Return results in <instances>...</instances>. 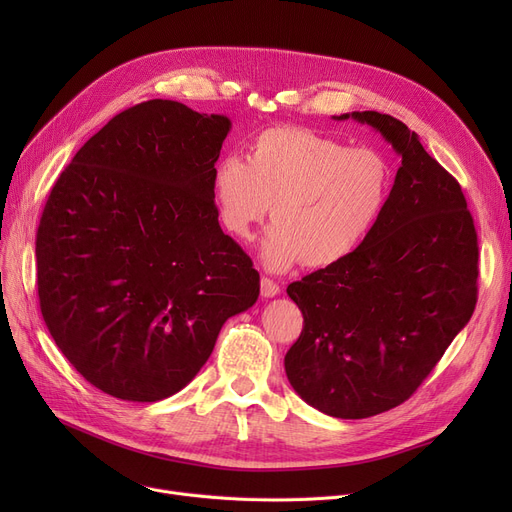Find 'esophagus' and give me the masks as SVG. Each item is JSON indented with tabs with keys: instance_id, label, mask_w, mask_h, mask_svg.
Instances as JSON below:
<instances>
[{
	"instance_id": "obj_1",
	"label": "esophagus",
	"mask_w": 512,
	"mask_h": 512,
	"mask_svg": "<svg viewBox=\"0 0 512 512\" xmlns=\"http://www.w3.org/2000/svg\"><path fill=\"white\" fill-rule=\"evenodd\" d=\"M261 294L265 299H272V297H276V294H280V286L274 280L263 276L261 278Z\"/></svg>"
}]
</instances>
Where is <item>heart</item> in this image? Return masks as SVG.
Segmentation results:
<instances>
[{"instance_id": "heart-1", "label": "heart", "mask_w": 512, "mask_h": 512, "mask_svg": "<svg viewBox=\"0 0 512 512\" xmlns=\"http://www.w3.org/2000/svg\"><path fill=\"white\" fill-rule=\"evenodd\" d=\"M390 161L371 147L303 126H272L251 139L247 159L226 153L211 168V195L224 230L249 242L272 205L261 245L270 270L305 263L326 270L351 257L382 215Z\"/></svg>"}]
</instances>
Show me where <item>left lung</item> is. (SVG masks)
I'll return each instance as SVG.
<instances>
[{
  "mask_svg": "<svg viewBox=\"0 0 512 512\" xmlns=\"http://www.w3.org/2000/svg\"><path fill=\"white\" fill-rule=\"evenodd\" d=\"M334 118L369 124L402 159L361 247L286 288L305 321L284 369L307 405L365 419L411 398L467 326L477 232L459 182L407 124L380 112Z\"/></svg>",
  "mask_w": 512,
  "mask_h": 512,
  "instance_id": "left-lung-1",
  "label": "left lung"
}]
</instances>
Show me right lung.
I'll return each mask as SVG.
<instances>
[{
	"label": "right lung",
	"instance_id": "add662e5",
	"mask_svg": "<svg viewBox=\"0 0 512 512\" xmlns=\"http://www.w3.org/2000/svg\"><path fill=\"white\" fill-rule=\"evenodd\" d=\"M232 122L151 99L76 151L37 230L39 305L64 357L101 392L164 400L209 359L224 321L259 297L222 232L211 168Z\"/></svg>",
	"mask_w": 512,
	"mask_h": 512
}]
</instances>
